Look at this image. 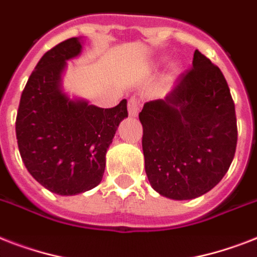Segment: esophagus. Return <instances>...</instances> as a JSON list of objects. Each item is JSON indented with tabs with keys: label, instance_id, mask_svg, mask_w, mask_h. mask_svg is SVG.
Listing matches in <instances>:
<instances>
[{
	"label": "esophagus",
	"instance_id": "34e87169",
	"mask_svg": "<svg viewBox=\"0 0 257 257\" xmlns=\"http://www.w3.org/2000/svg\"><path fill=\"white\" fill-rule=\"evenodd\" d=\"M140 100L137 98L136 96H133L129 98L128 101V113L129 116L136 117L139 114V110H140Z\"/></svg>",
	"mask_w": 257,
	"mask_h": 257
}]
</instances>
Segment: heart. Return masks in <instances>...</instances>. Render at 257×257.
Masks as SVG:
<instances>
[{"instance_id":"b5f03b06","label":"heart","mask_w":257,"mask_h":257,"mask_svg":"<svg viewBox=\"0 0 257 257\" xmlns=\"http://www.w3.org/2000/svg\"><path fill=\"white\" fill-rule=\"evenodd\" d=\"M175 70H176V69H175Z\"/></svg>"}]
</instances>
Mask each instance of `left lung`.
<instances>
[{
  "label": "left lung",
  "instance_id": "1",
  "mask_svg": "<svg viewBox=\"0 0 257 257\" xmlns=\"http://www.w3.org/2000/svg\"><path fill=\"white\" fill-rule=\"evenodd\" d=\"M139 118L145 172L160 195L195 199L229 169L237 144L235 104L221 70L199 50L164 100L145 102Z\"/></svg>",
  "mask_w": 257,
  "mask_h": 257
}]
</instances>
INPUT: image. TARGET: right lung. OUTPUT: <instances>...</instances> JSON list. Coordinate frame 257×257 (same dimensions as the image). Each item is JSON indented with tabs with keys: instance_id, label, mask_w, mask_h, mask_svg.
I'll use <instances>...</instances> for the list:
<instances>
[{
	"instance_id": "1",
	"label": "right lung",
	"mask_w": 257,
	"mask_h": 257,
	"mask_svg": "<svg viewBox=\"0 0 257 257\" xmlns=\"http://www.w3.org/2000/svg\"><path fill=\"white\" fill-rule=\"evenodd\" d=\"M78 37L48 50L22 90L16 136L29 173L42 187L61 196L97 187L105 171V155L117 126L128 117L126 100L102 109L70 100L61 88L66 61L81 52Z\"/></svg>"
}]
</instances>
